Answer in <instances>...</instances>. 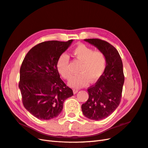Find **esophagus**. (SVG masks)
<instances>
[{"label": "esophagus", "instance_id": "1", "mask_svg": "<svg viewBox=\"0 0 148 148\" xmlns=\"http://www.w3.org/2000/svg\"><path fill=\"white\" fill-rule=\"evenodd\" d=\"M78 89H73V94H76V93H77L78 92Z\"/></svg>", "mask_w": 148, "mask_h": 148}]
</instances>
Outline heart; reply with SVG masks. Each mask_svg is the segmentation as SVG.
Segmentation results:
<instances>
[{
	"instance_id": "heart-1",
	"label": "heart",
	"mask_w": 148,
	"mask_h": 148,
	"mask_svg": "<svg viewBox=\"0 0 148 148\" xmlns=\"http://www.w3.org/2000/svg\"><path fill=\"white\" fill-rule=\"evenodd\" d=\"M76 59L82 62L78 69L79 73L76 75L69 80L70 86L78 88L83 87L90 81L96 82L104 73L107 66V57L104 52L95 50L84 44H79L73 51ZM57 69L65 79H69L71 76L70 68L69 57L62 53L57 62Z\"/></svg>"
}]
</instances>
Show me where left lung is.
I'll use <instances>...</instances> for the list:
<instances>
[{
	"label": "left lung",
	"instance_id": "1",
	"mask_svg": "<svg viewBox=\"0 0 148 148\" xmlns=\"http://www.w3.org/2000/svg\"><path fill=\"white\" fill-rule=\"evenodd\" d=\"M84 40L104 52L107 57L104 73L95 85L88 89L89 98L82 106L85 117L101 120L114 112L120 104L125 79L123 64L117 49L109 42L99 39Z\"/></svg>",
	"mask_w": 148,
	"mask_h": 148
}]
</instances>
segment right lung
<instances>
[{"mask_svg":"<svg viewBox=\"0 0 148 148\" xmlns=\"http://www.w3.org/2000/svg\"><path fill=\"white\" fill-rule=\"evenodd\" d=\"M72 42L73 39L42 42L31 49L25 57L18 86L24 107L35 117L51 120L57 117L65 100L73 95L57 69L58 59Z\"/></svg>","mask_w":148,"mask_h":148,"instance_id":"add662e5","label":"right lung"}]
</instances>
